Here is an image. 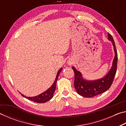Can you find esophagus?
Here are the masks:
<instances>
[{
	"mask_svg": "<svg viewBox=\"0 0 126 126\" xmlns=\"http://www.w3.org/2000/svg\"><path fill=\"white\" fill-rule=\"evenodd\" d=\"M69 65H71V64H72L71 62H69Z\"/></svg>",
	"mask_w": 126,
	"mask_h": 126,
	"instance_id": "obj_1",
	"label": "esophagus"
}]
</instances>
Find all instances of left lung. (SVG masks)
<instances>
[{
    "label": "left lung",
    "instance_id": "left-lung-1",
    "mask_svg": "<svg viewBox=\"0 0 126 126\" xmlns=\"http://www.w3.org/2000/svg\"><path fill=\"white\" fill-rule=\"evenodd\" d=\"M108 39L112 42L114 52V58L112 65L109 72L103 78L96 80H87L83 78L82 74L72 67L74 72V86L78 94L82 97L91 98L104 93L110 88L112 84L117 71V65L118 56L112 36L108 33Z\"/></svg>",
    "mask_w": 126,
    "mask_h": 126
}]
</instances>
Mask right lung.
I'll use <instances>...</instances> for the list:
<instances>
[{
    "label": "right lung",
    "mask_w": 126,
    "mask_h": 126,
    "mask_svg": "<svg viewBox=\"0 0 126 126\" xmlns=\"http://www.w3.org/2000/svg\"><path fill=\"white\" fill-rule=\"evenodd\" d=\"M62 69H63V68H61V69L58 71L56 76V78H55L54 82H53L52 86H51L50 88H49L47 90L44 91V92L42 93L41 94H40L34 97H26L24 95H23V94H21L20 92L19 93L22 94V96L25 97V98L29 99L30 101H33L34 102H37V103H45V102H47L48 101H49V100L52 99L53 97V94H54L55 88H56L57 81L58 78L59 74H60L61 71H62Z\"/></svg>",
    "instance_id": "1"
}]
</instances>
